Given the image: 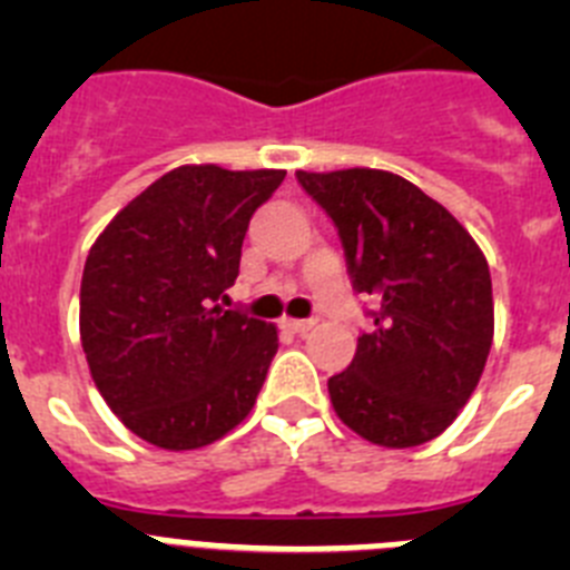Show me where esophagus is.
Masks as SVG:
<instances>
[{
	"mask_svg": "<svg viewBox=\"0 0 570 570\" xmlns=\"http://www.w3.org/2000/svg\"><path fill=\"white\" fill-rule=\"evenodd\" d=\"M316 325V320H282V328L291 331V334H308Z\"/></svg>",
	"mask_w": 570,
	"mask_h": 570,
	"instance_id": "esophagus-1",
	"label": "esophagus"
}]
</instances>
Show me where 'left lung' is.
Returning <instances> with one entry per match:
<instances>
[{"label":"left lung","instance_id":"1","mask_svg":"<svg viewBox=\"0 0 570 570\" xmlns=\"http://www.w3.org/2000/svg\"><path fill=\"white\" fill-rule=\"evenodd\" d=\"M340 234L351 285L371 296L334 411L385 448L434 440L480 382L493 340L491 271L480 245L436 199L387 170H296Z\"/></svg>","mask_w":570,"mask_h":570}]
</instances>
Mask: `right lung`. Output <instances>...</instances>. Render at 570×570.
I'll use <instances>...</instances> for the list:
<instances>
[{
    "label": "right lung",
    "instance_id": "add662e5",
    "mask_svg": "<svg viewBox=\"0 0 570 570\" xmlns=\"http://www.w3.org/2000/svg\"><path fill=\"white\" fill-rule=\"evenodd\" d=\"M282 179L285 170L183 165L125 205L90 248L79 294L90 376L150 445H210L254 407L276 328L216 302L239 276L250 216Z\"/></svg>",
    "mask_w": 570,
    "mask_h": 570
}]
</instances>
